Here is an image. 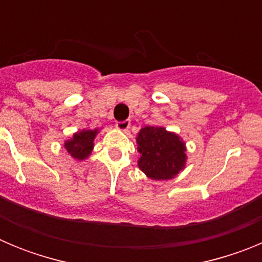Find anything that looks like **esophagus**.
I'll return each mask as SVG.
<instances>
[{"label":"esophagus","instance_id":"34e87169","mask_svg":"<svg viewBox=\"0 0 262 262\" xmlns=\"http://www.w3.org/2000/svg\"><path fill=\"white\" fill-rule=\"evenodd\" d=\"M129 126H131V120L129 119L120 120V122H117V123H115V127H117L118 129H120V131H126V129L129 128Z\"/></svg>","mask_w":262,"mask_h":262}]
</instances>
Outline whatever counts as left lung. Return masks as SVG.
I'll list each match as a JSON object with an SVG mask.
<instances>
[{
	"label": "left lung",
	"mask_w": 262,
	"mask_h": 262,
	"mask_svg": "<svg viewBox=\"0 0 262 262\" xmlns=\"http://www.w3.org/2000/svg\"><path fill=\"white\" fill-rule=\"evenodd\" d=\"M136 142L142 155L138 165L149 178L169 180L184 168L185 144L176 134L163 127L147 126L140 129Z\"/></svg>",
	"instance_id": "8db88e82"
}]
</instances>
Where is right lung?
<instances>
[{
    "instance_id": "obj_1",
    "label": "right lung",
    "mask_w": 262,
    "mask_h": 262,
    "mask_svg": "<svg viewBox=\"0 0 262 262\" xmlns=\"http://www.w3.org/2000/svg\"><path fill=\"white\" fill-rule=\"evenodd\" d=\"M97 135V129H84L75 134L73 138L66 142L68 154L76 160H84L93 149V140Z\"/></svg>"
}]
</instances>
